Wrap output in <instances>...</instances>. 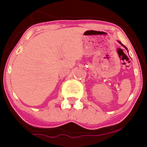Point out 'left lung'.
<instances>
[{
    "mask_svg": "<svg viewBox=\"0 0 147 147\" xmlns=\"http://www.w3.org/2000/svg\"><path fill=\"white\" fill-rule=\"evenodd\" d=\"M118 43H120V45H122V46H123V47H124V48H125V49H126V50H127V48H126V47H125V46H124V45H123V44H122V43H121V42H120V41H118Z\"/></svg>",
    "mask_w": 147,
    "mask_h": 147,
    "instance_id": "1",
    "label": "left lung"
}]
</instances>
